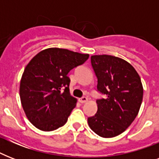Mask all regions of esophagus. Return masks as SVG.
I'll return each mask as SVG.
<instances>
[{
    "label": "esophagus",
    "instance_id": "esophagus-1",
    "mask_svg": "<svg viewBox=\"0 0 159 159\" xmlns=\"http://www.w3.org/2000/svg\"><path fill=\"white\" fill-rule=\"evenodd\" d=\"M87 97H82V98H80L79 99V102H81V103H85V102H87Z\"/></svg>",
    "mask_w": 159,
    "mask_h": 159
}]
</instances>
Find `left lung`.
I'll list each match as a JSON object with an SVG mask.
<instances>
[{
    "label": "left lung",
    "instance_id": "left-lung-1",
    "mask_svg": "<svg viewBox=\"0 0 159 159\" xmlns=\"http://www.w3.org/2000/svg\"><path fill=\"white\" fill-rule=\"evenodd\" d=\"M91 62L97 77V90L106 97L97 100V112L87 122L101 137H116L138 115L143 93L140 77L130 63L115 56L93 55Z\"/></svg>",
    "mask_w": 159,
    "mask_h": 159
}]
</instances>
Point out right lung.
Instances as JSON below:
<instances>
[{
    "label": "right lung",
    "mask_w": 159,
    "mask_h": 159,
    "mask_svg": "<svg viewBox=\"0 0 159 159\" xmlns=\"http://www.w3.org/2000/svg\"><path fill=\"white\" fill-rule=\"evenodd\" d=\"M89 54L50 48L41 51L25 68L20 85L21 105L36 128L52 131L64 125L77 99L69 93L67 73Z\"/></svg>",
    "instance_id": "right-lung-1"
}]
</instances>
